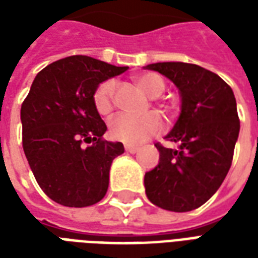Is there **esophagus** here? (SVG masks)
<instances>
[{
    "label": "esophagus",
    "mask_w": 258,
    "mask_h": 258,
    "mask_svg": "<svg viewBox=\"0 0 258 258\" xmlns=\"http://www.w3.org/2000/svg\"><path fill=\"white\" fill-rule=\"evenodd\" d=\"M125 151L128 152V153H137V152L140 151V148H137V146H131V145H125Z\"/></svg>",
    "instance_id": "obj_1"
}]
</instances>
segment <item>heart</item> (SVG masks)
<instances>
[{"instance_id":"b5f03b06","label":"heart","mask_w":258,"mask_h":258,"mask_svg":"<svg viewBox=\"0 0 258 258\" xmlns=\"http://www.w3.org/2000/svg\"><path fill=\"white\" fill-rule=\"evenodd\" d=\"M135 84L146 96L159 98L166 90V84L162 76L156 73H145L135 77ZM114 94L116 83L113 80L102 81L92 94L94 107L102 117H110L114 110ZM163 109L168 112V105H163ZM164 128L162 117L152 112L140 117L135 116H118L110 124V135L113 140L127 145H138L155 135L160 134Z\"/></svg>"}]
</instances>
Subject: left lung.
I'll use <instances>...</instances> for the list:
<instances>
[{"label": "left lung", "instance_id": "left-lung-1", "mask_svg": "<svg viewBox=\"0 0 258 258\" xmlns=\"http://www.w3.org/2000/svg\"><path fill=\"white\" fill-rule=\"evenodd\" d=\"M178 87L181 114L166 141L155 144L159 164L145 174L148 199L164 210L184 213L205 205L221 186L232 164L238 140L236 101L231 87L205 68L184 62L148 64Z\"/></svg>", "mask_w": 258, "mask_h": 258}]
</instances>
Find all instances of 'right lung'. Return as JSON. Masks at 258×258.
Returning <instances> with one entry per match:
<instances>
[{
    "instance_id": "1",
    "label": "right lung",
    "mask_w": 258,
    "mask_h": 258,
    "mask_svg": "<svg viewBox=\"0 0 258 258\" xmlns=\"http://www.w3.org/2000/svg\"><path fill=\"white\" fill-rule=\"evenodd\" d=\"M73 55L37 74L22 103V144L37 184L66 207H87L106 195L109 170L121 142L103 140L106 124L92 94L102 81L127 70Z\"/></svg>"
}]
</instances>
